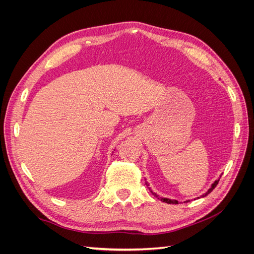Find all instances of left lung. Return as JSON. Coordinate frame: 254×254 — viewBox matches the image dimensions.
I'll return each instance as SVG.
<instances>
[{
	"label": "left lung",
	"instance_id": "obj_1",
	"mask_svg": "<svg viewBox=\"0 0 254 254\" xmlns=\"http://www.w3.org/2000/svg\"><path fill=\"white\" fill-rule=\"evenodd\" d=\"M218 181H219V179L218 180H216V181H215L213 184H212V187H211V189L210 190H207V191H206V193L204 194V195H202V197H204V196H206L207 194H210L211 193V191L215 189V187H216L217 186V184H218ZM145 184H146V186H147V187H149V184L147 183V182H145ZM149 190H150V193H152V195L153 196H156L158 199H160V200L161 201H163V202H166V203H170V204H178V201H177V200H172V199H168V198H163V197H159L156 193H153V191L151 190V189L149 188ZM199 198V197H198ZM188 202V201H187Z\"/></svg>",
	"mask_w": 254,
	"mask_h": 254
}]
</instances>
